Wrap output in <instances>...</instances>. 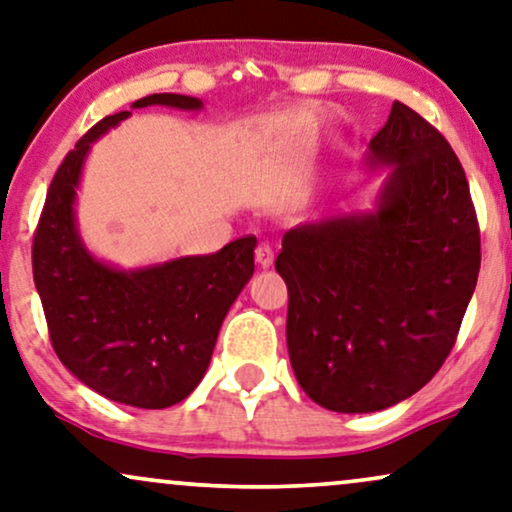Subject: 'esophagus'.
<instances>
[{
  "instance_id": "obj_1",
  "label": "esophagus",
  "mask_w": 512,
  "mask_h": 512,
  "mask_svg": "<svg viewBox=\"0 0 512 512\" xmlns=\"http://www.w3.org/2000/svg\"><path fill=\"white\" fill-rule=\"evenodd\" d=\"M272 261H275V254H272V249L268 244H258L256 247V263L261 265V268H270Z\"/></svg>"
}]
</instances>
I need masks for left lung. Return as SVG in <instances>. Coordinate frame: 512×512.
Returning a JSON list of instances; mask_svg holds the SVG:
<instances>
[{"mask_svg":"<svg viewBox=\"0 0 512 512\" xmlns=\"http://www.w3.org/2000/svg\"><path fill=\"white\" fill-rule=\"evenodd\" d=\"M364 164L388 167L374 209L284 232L287 348L298 386L341 414L407 400L454 348L480 272V228L459 157L400 101Z\"/></svg>","mask_w":512,"mask_h":512,"instance_id":"8db88e82","label":"left lung"}]
</instances>
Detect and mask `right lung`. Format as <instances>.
Here are the masks:
<instances>
[{
  "label": "right lung",
  "instance_id": "obj_1",
  "mask_svg": "<svg viewBox=\"0 0 512 512\" xmlns=\"http://www.w3.org/2000/svg\"><path fill=\"white\" fill-rule=\"evenodd\" d=\"M148 105L204 108L192 96L152 94L131 110ZM131 110L103 117L65 155L46 192L32 275L58 360L112 402L164 409L185 400L204 378L225 315L254 275L256 237H240L209 256L134 270L86 249L75 218L86 155Z\"/></svg>",
  "mask_w": 512,
  "mask_h": 512
}]
</instances>
